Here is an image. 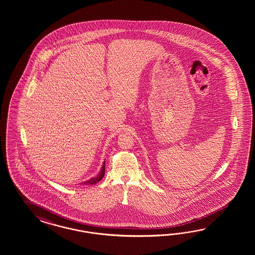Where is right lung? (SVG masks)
<instances>
[{
	"instance_id": "add662e5",
	"label": "right lung",
	"mask_w": 255,
	"mask_h": 255,
	"mask_svg": "<svg viewBox=\"0 0 255 255\" xmlns=\"http://www.w3.org/2000/svg\"><path fill=\"white\" fill-rule=\"evenodd\" d=\"M105 167H106V162L104 161L99 174L96 177H93V178H90L89 180H86L82 184H84V185H93V184H96L97 182H99L101 179L103 178V177H104V175H105Z\"/></svg>"
}]
</instances>
